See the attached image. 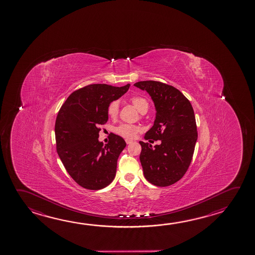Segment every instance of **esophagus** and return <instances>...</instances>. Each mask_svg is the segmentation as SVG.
<instances>
[{"instance_id":"obj_1","label":"esophagus","mask_w":255,"mask_h":255,"mask_svg":"<svg viewBox=\"0 0 255 255\" xmlns=\"http://www.w3.org/2000/svg\"><path fill=\"white\" fill-rule=\"evenodd\" d=\"M126 141L127 144H130V143L133 142V140H131V139H126Z\"/></svg>"}]
</instances>
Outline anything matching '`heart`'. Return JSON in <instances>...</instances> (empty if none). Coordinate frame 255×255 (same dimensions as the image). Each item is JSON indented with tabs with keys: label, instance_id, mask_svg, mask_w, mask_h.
<instances>
[{
	"label": "heart",
	"instance_id": "b5f03b06",
	"mask_svg": "<svg viewBox=\"0 0 255 255\" xmlns=\"http://www.w3.org/2000/svg\"><path fill=\"white\" fill-rule=\"evenodd\" d=\"M129 102L132 104L134 108L141 114H145L148 110V107H149L148 101L142 96H132L129 99ZM118 112H119V103L117 100H114L108 105V117L112 119H115V118H117ZM115 131L118 135H120L121 137H124L127 139H131L137 136V134L139 131V128L138 126H132V125L122 124L120 126H117V128L115 129Z\"/></svg>",
	"mask_w": 255,
	"mask_h": 255
}]
</instances>
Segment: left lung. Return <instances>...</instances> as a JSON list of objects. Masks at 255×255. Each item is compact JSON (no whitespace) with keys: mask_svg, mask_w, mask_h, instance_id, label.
<instances>
[{"mask_svg":"<svg viewBox=\"0 0 255 255\" xmlns=\"http://www.w3.org/2000/svg\"><path fill=\"white\" fill-rule=\"evenodd\" d=\"M146 90L156 108L154 125L144 138L161 140L160 145L139 141V160L145 178L160 187L174 184L186 173L198 138L192 105L182 92L159 81H138L134 84Z\"/></svg>","mask_w":255,"mask_h":255,"instance_id":"left-lung-1","label":"left lung"}]
</instances>
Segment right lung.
<instances>
[{
  "instance_id": "1",
  "label": "right lung",
  "mask_w": 255,
  "mask_h": 255,
  "mask_svg": "<svg viewBox=\"0 0 255 255\" xmlns=\"http://www.w3.org/2000/svg\"><path fill=\"white\" fill-rule=\"evenodd\" d=\"M91 84L72 92L59 110L54 132L56 150L72 178L81 187L100 190L112 183L125 139L112 134L109 142L99 141V126L108 120V107L129 90Z\"/></svg>"
}]
</instances>
